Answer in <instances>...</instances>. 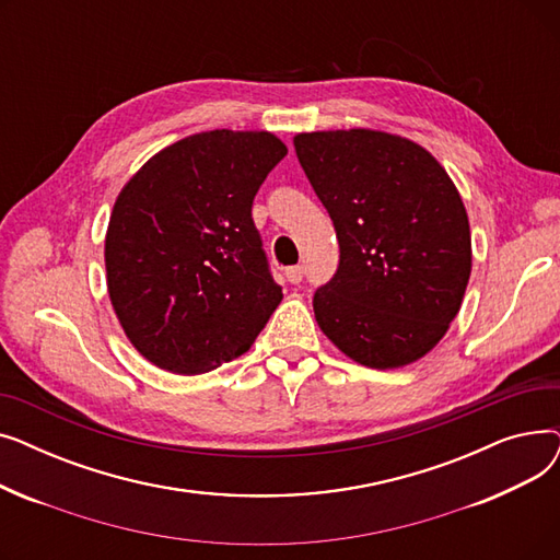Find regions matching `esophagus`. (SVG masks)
<instances>
[{
  "label": "esophagus",
  "instance_id": "esophagus-1",
  "mask_svg": "<svg viewBox=\"0 0 560 560\" xmlns=\"http://www.w3.org/2000/svg\"><path fill=\"white\" fill-rule=\"evenodd\" d=\"M304 275H306L304 265H292V268H288V270H285V277H288V281H290V283H300V281L304 279Z\"/></svg>",
  "mask_w": 560,
  "mask_h": 560
}]
</instances>
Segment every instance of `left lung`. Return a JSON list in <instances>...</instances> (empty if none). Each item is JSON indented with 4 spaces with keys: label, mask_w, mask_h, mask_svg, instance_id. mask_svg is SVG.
Returning <instances> with one entry per match:
<instances>
[{
    "label": "left lung",
    "mask_w": 560,
    "mask_h": 560,
    "mask_svg": "<svg viewBox=\"0 0 560 560\" xmlns=\"http://www.w3.org/2000/svg\"><path fill=\"white\" fill-rule=\"evenodd\" d=\"M295 152L340 245L313 295L319 329L361 365L416 363L447 334L472 272L454 182L424 147L386 131L300 133Z\"/></svg>",
    "instance_id": "left-lung-1"
}]
</instances>
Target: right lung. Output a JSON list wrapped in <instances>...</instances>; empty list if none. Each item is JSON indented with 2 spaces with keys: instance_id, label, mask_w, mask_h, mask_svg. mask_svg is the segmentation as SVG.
<instances>
[{
  "instance_id": "obj_1",
  "label": "right lung",
  "mask_w": 560,
  "mask_h": 560,
  "mask_svg": "<svg viewBox=\"0 0 560 560\" xmlns=\"http://www.w3.org/2000/svg\"><path fill=\"white\" fill-rule=\"evenodd\" d=\"M288 154L268 131L188 136L117 195L106 283L140 354L176 374L238 359L283 300L252 220L265 176Z\"/></svg>"
}]
</instances>
